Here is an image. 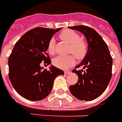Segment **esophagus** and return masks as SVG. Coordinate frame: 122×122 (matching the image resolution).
<instances>
[{"instance_id": "1", "label": "esophagus", "mask_w": 122, "mask_h": 122, "mask_svg": "<svg viewBox=\"0 0 122 122\" xmlns=\"http://www.w3.org/2000/svg\"><path fill=\"white\" fill-rule=\"evenodd\" d=\"M70 73H71V71H68V70H65L64 71V74H66V75H70Z\"/></svg>"}]
</instances>
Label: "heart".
<instances>
[{
	"instance_id": "b5f03b06",
	"label": "heart",
	"mask_w": 122,
	"mask_h": 122,
	"mask_svg": "<svg viewBox=\"0 0 122 122\" xmlns=\"http://www.w3.org/2000/svg\"><path fill=\"white\" fill-rule=\"evenodd\" d=\"M59 37L70 45V51L79 60H81L86 56L88 51L86 42L80 39V35L75 31L64 30L59 34ZM47 50L49 54L55 53V39L51 38L48 43ZM75 58L73 55L67 56H58L53 59L54 66L61 69H67L75 63Z\"/></svg>"
}]
</instances>
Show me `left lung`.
<instances>
[{
	"label": "left lung",
	"instance_id": "left-lung-1",
	"mask_svg": "<svg viewBox=\"0 0 122 122\" xmlns=\"http://www.w3.org/2000/svg\"><path fill=\"white\" fill-rule=\"evenodd\" d=\"M81 32L88 42V51L83 61L73 70L78 76L76 83L70 86L71 94L80 100L97 98L107 88L112 78L113 59L108 46L95 29L85 25L69 27Z\"/></svg>",
	"mask_w": 122,
	"mask_h": 122
}]
</instances>
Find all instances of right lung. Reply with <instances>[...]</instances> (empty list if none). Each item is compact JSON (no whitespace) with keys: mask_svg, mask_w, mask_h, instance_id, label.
<instances>
[{"mask_svg":"<svg viewBox=\"0 0 122 122\" xmlns=\"http://www.w3.org/2000/svg\"><path fill=\"white\" fill-rule=\"evenodd\" d=\"M56 29L36 27L25 32L15 43L9 58V76L14 88L24 98L41 100L49 95L54 79L64 71L51 65L43 70L42 61L51 64L47 46Z\"/></svg>","mask_w":122,"mask_h":122,"instance_id":"right-lung-1","label":"right lung"}]
</instances>
